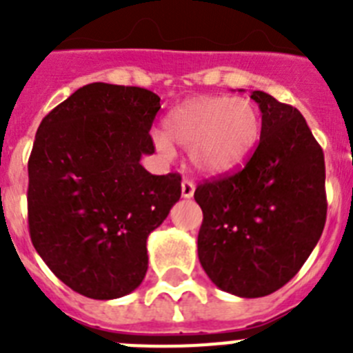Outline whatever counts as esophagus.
<instances>
[{
	"instance_id": "1",
	"label": "esophagus",
	"mask_w": 353,
	"mask_h": 353,
	"mask_svg": "<svg viewBox=\"0 0 353 353\" xmlns=\"http://www.w3.org/2000/svg\"><path fill=\"white\" fill-rule=\"evenodd\" d=\"M196 185L191 182V180H183L182 182V198H192L194 196Z\"/></svg>"
}]
</instances>
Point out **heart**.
Masks as SVG:
<instances>
[{
	"instance_id": "1",
	"label": "heart",
	"mask_w": 353,
	"mask_h": 353,
	"mask_svg": "<svg viewBox=\"0 0 353 353\" xmlns=\"http://www.w3.org/2000/svg\"><path fill=\"white\" fill-rule=\"evenodd\" d=\"M261 134V117L244 97L198 95L174 105L164 118V132L152 134L164 157L174 146L189 150V161L205 174L235 170L251 155Z\"/></svg>"
}]
</instances>
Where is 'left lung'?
Returning <instances> with one entry per match:
<instances>
[{
    "instance_id": "left-lung-1",
    "label": "left lung",
    "mask_w": 353,
    "mask_h": 353,
    "mask_svg": "<svg viewBox=\"0 0 353 353\" xmlns=\"http://www.w3.org/2000/svg\"><path fill=\"white\" fill-rule=\"evenodd\" d=\"M261 134L244 170L198 185L199 263L217 288L256 299L301 270L325 226V162L304 117L251 92Z\"/></svg>"
}]
</instances>
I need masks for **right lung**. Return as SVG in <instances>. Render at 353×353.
Returning <instances> with one entry per match:
<instances>
[{
	"label": "right lung",
	"mask_w": 353,
	"mask_h": 353,
	"mask_svg": "<svg viewBox=\"0 0 353 353\" xmlns=\"http://www.w3.org/2000/svg\"><path fill=\"white\" fill-rule=\"evenodd\" d=\"M154 92L86 84L37 130L28 162L31 242L54 276L84 297L134 292L148 270L146 239L180 199V174H152Z\"/></svg>",
	"instance_id": "1"
}]
</instances>
